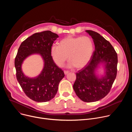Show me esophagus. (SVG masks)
Masks as SVG:
<instances>
[{"instance_id": "obj_1", "label": "esophagus", "mask_w": 132, "mask_h": 132, "mask_svg": "<svg viewBox=\"0 0 132 132\" xmlns=\"http://www.w3.org/2000/svg\"><path fill=\"white\" fill-rule=\"evenodd\" d=\"M64 73H65V75L67 74V73L69 72V71H68V70H64Z\"/></svg>"}]
</instances>
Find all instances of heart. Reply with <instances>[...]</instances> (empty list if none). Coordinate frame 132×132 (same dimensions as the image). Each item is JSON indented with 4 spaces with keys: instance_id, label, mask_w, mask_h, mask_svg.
Listing matches in <instances>:
<instances>
[{
    "instance_id": "obj_1",
    "label": "heart",
    "mask_w": 132,
    "mask_h": 132,
    "mask_svg": "<svg viewBox=\"0 0 132 132\" xmlns=\"http://www.w3.org/2000/svg\"><path fill=\"white\" fill-rule=\"evenodd\" d=\"M93 50V43L90 37L69 36L62 39L59 45H53L51 53L54 62L58 66L61 67L65 63L68 56V66L79 69L89 63Z\"/></svg>"
}]
</instances>
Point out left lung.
I'll return each instance as SVG.
<instances>
[{
	"mask_svg": "<svg viewBox=\"0 0 132 132\" xmlns=\"http://www.w3.org/2000/svg\"><path fill=\"white\" fill-rule=\"evenodd\" d=\"M91 36L95 50L88 64L76 73V79L73 88L76 95L82 101L91 102L99 101L110 92L117 74L118 55L111 43L98 33L86 30ZM100 62L106 64V75L98 79L94 71Z\"/></svg>",
	"mask_w": 132,
	"mask_h": 132,
	"instance_id": "left-lung-1",
	"label": "left lung"
}]
</instances>
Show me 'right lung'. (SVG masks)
<instances>
[{
	"mask_svg": "<svg viewBox=\"0 0 132 132\" xmlns=\"http://www.w3.org/2000/svg\"><path fill=\"white\" fill-rule=\"evenodd\" d=\"M59 37L51 31L33 34L21 44L14 60L16 77L26 96L37 102H47L54 98L61 80L64 77L63 70L56 66L51 56L54 41ZM38 53L45 61L44 68L35 79L25 77L21 70L24 60L32 53Z\"/></svg>",
	"mask_w": 132,
	"mask_h": 132,
	"instance_id": "add662e5",
	"label": "right lung"
}]
</instances>
